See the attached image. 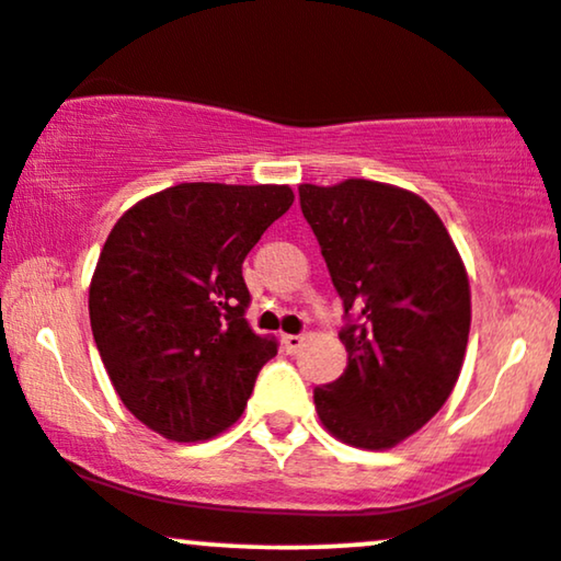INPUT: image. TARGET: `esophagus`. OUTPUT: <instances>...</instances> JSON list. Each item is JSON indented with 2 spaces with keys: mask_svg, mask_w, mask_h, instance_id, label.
I'll use <instances>...</instances> for the list:
<instances>
[{
  "mask_svg": "<svg viewBox=\"0 0 561 561\" xmlns=\"http://www.w3.org/2000/svg\"><path fill=\"white\" fill-rule=\"evenodd\" d=\"M282 345H285L287 353H298V350L306 345V336L300 334H285L282 336Z\"/></svg>",
  "mask_w": 561,
  "mask_h": 561,
  "instance_id": "obj_1",
  "label": "esophagus"
}]
</instances>
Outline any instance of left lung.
I'll return each instance as SVG.
<instances>
[{
    "instance_id": "left-lung-1",
    "label": "left lung",
    "mask_w": 561,
    "mask_h": 561,
    "mask_svg": "<svg viewBox=\"0 0 561 561\" xmlns=\"http://www.w3.org/2000/svg\"><path fill=\"white\" fill-rule=\"evenodd\" d=\"M298 191L355 316L340 332L345 374L313 391L316 413L350 447L391 449L426 426L460 379L468 272L444 221L413 191L360 178Z\"/></svg>"
}]
</instances>
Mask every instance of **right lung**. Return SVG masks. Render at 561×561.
I'll use <instances>...</instances> for the list:
<instances>
[{
	"instance_id": "obj_1",
	"label": "right lung",
	"mask_w": 561,
	"mask_h": 561,
	"mask_svg": "<svg viewBox=\"0 0 561 561\" xmlns=\"http://www.w3.org/2000/svg\"><path fill=\"white\" fill-rule=\"evenodd\" d=\"M289 185L180 182L127 208L88 287L112 387L144 426L191 444L245 410L276 342L248 327L242 261L287 214Z\"/></svg>"
}]
</instances>
